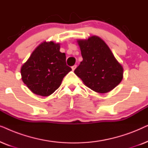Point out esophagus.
I'll use <instances>...</instances> for the list:
<instances>
[{
  "mask_svg": "<svg viewBox=\"0 0 148 148\" xmlns=\"http://www.w3.org/2000/svg\"><path fill=\"white\" fill-rule=\"evenodd\" d=\"M76 67H77V65H76V64H75V65H73V66L72 67H71L72 70H73V71H74V70L75 69H76Z\"/></svg>",
  "mask_w": 148,
  "mask_h": 148,
  "instance_id": "34e87169",
  "label": "esophagus"
}]
</instances>
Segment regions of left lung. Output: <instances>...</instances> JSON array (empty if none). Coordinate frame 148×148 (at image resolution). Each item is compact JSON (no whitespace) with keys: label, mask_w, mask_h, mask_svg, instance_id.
<instances>
[{"label":"left lung","mask_w":148,"mask_h":148,"mask_svg":"<svg viewBox=\"0 0 148 148\" xmlns=\"http://www.w3.org/2000/svg\"><path fill=\"white\" fill-rule=\"evenodd\" d=\"M83 60L75 73L85 86L94 92L104 94L112 90L123 78V67L110 48L96 36L77 40Z\"/></svg>","instance_id":"8db88e82"}]
</instances>
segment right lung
I'll return each mask as SVG.
<instances>
[{"instance_id": "right-lung-1", "label": "right lung", "mask_w": 148, "mask_h": 148, "mask_svg": "<svg viewBox=\"0 0 148 148\" xmlns=\"http://www.w3.org/2000/svg\"><path fill=\"white\" fill-rule=\"evenodd\" d=\"M71 71L60 44L44 42L34 50L21 68V79L30 91L48 96L59 88L64 77Z\"/></svg>"}]
</instances>
